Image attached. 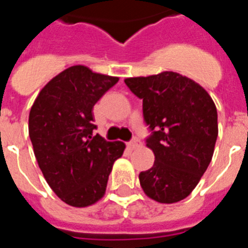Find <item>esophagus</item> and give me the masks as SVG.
<instances>
[{
	"instance_id": "esophagus-1",
	"label": "esophagus",
	"mask_w": 248,
	"mask_h": 248,
	"mask_svg": "<svg viewBox=\"0 0 248 248\" xmlns=\"http://www.w3.org/2000/svg\"><path fill=\"white\" fill-rule=\"evenodd\" d=\"M128 146L131 149V150H135V149L140 148L141 146V143H140V140L138 138H133L128 143Z\"/></svg>"
}]
</instances>
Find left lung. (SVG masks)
Returning <instances> with one entry per match:
<instances>
[{"instance_id": "obj_1", "label": "left lung", "mask_w": 248, "mask_h": 248, "mask_svg": "<svg viewBox=\"0 0 248 248\" xmlns=\"http://www.w3.org/2000/svg\"><path fill=\"white\" fill-rule=\"evenodd\" d=\"M125 84L143 99L144 122L151 134L146 146L154 165L139 174L149 198L174 203L191 194L211 163L217 139V110L209 93L175 72L126 78Z\"/></svg>"}]
</instances>
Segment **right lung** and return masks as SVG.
<instances>
[{
    "instance_id": "1",
    "label": "right lung",
    "mask_w": 248,
    "mask_h": 248,
    "mask_svg": "<svg viewBox=\"0 0 248 248\" xmlns=\"http://www.w3.org/2000/svg\"><path fill=\"white\" fill-rule=\"evenodd\" d=\"M118 80L73 65L49 80L31 108L28 131L39 169L57 196L74 207L103 198L125 149L93 134V107Z\"/></svg>"
}]
</instances>
